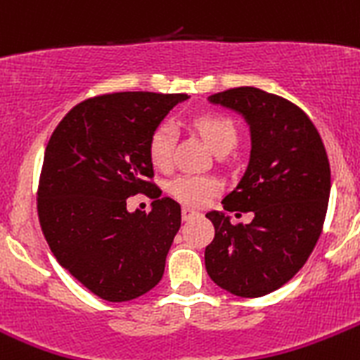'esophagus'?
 I'll return each mask as SVG.
<instances>
[{
    "instance_id": "obj_1",
    "label": "esophagus",
    "mask_w": 360,
    "mask_h": 360,
    "mask_svg": "<svg viewBox=\"0 0 360 360\" xmlns=\"http://www.w3.org/2000/svg\"><path fill=\"white\" fill-rule=\"evenodd\" d=\"M181 214H183V219H191L195 218V216H198V211H195V209L191 207H183Z\"/></svg>"
}]
</instances>
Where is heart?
Wrapping results in <instances>:
<instances>
[{
	"mask_svg": "<svg viewBox=\"0 0 360 360\" xmlns=\"http://www.w3.org/2000/svg\"><path fill=\"white\" fill-rule=\"evenodd\" d=\"M191 123L214 153H229L236 146L237 128L226 116L218 112H202L195 116ZM174 146H176V128L169 121H163L149 135L148 153L153 165L158 169H169L174 160ZM169 191L176 200L183 204L202 207L219 191V181L211 176L184 174L170 181Z\"/></svg>",
	"mask_w": 360,
	"mask_h": 360,
	"instance_id": "obj_1",
	"label": "heart"
}]
</instances>
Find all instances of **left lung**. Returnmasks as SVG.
I'll return each mask as SVG.
<instances>
[{"label": "left lung", "instance_id": "1", "mask_svg": "<svg viewBox=\"0 0 360 360\" xmlns=\"http://www.w3.org/2000/svg\"><path fill=\"white\" fill-rule=\"evenodd\" d=\"M209 102L243 114L250 124V163L221 204L230 212H253V219L233 225L225 212L205 214L214 225L205 269L223 290L262 297L301 271L322 233L329 158L304 110L281 96L244 86L211 95Z\"/></svg>", "mask_w": 360, "mask_h": 360}]
</instances>
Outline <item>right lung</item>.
Segmentation results:
<instances>
[{"instance_id":"1","label":"right lung","mask_w":360,"mask_h":360,"mask_svg":"<svg viewBox=\"0 0 360 360\" xmlns=\"http://www.w3.org/2000/svg\"><path fill=\"white\" fill-rule=\"evenodd\" d=\"M188 95L124 91L73 107L45 148L38 219L59 265L109 302L137 299L160 283L181 226V205L153 183L151 131ZM156 198L142 215L126 198Z\"/></svg>"}]
</instances>
